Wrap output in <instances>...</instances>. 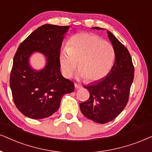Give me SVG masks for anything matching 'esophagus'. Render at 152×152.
<instances>
[{
    "mask_svg": "<svg viewBox=\"0 0 152 152\" xmlns=\"http://www.w3.org/2000/svg\"><path fill=\"white\" fill-rule=\"evenodd\" d=\"M74 86L76 89H80V88H82L81 86L79 85V84H77V83H74Z\"/></svg>",
    "mask_w": 152,
    "mask_h": 152,
    "instance_id": "34e87169",
    "label": "esophagus"
}]
</instances>
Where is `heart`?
I'll return each instance as SVG.
<instances>
[{
  "label": "heart",
  "instance_id": "1",
  "mask_svg": "<svg viewBox=\"0 0 152 152\" xmlns=\"http://www.w3.org/2000/svg\"><path fill=\"white\" fill-rule=\"evenodd\" d=\"M115 59L114 47L93 34L80 33L71 38L60 51L59 62L62 74L70 78L78 62V76L88 81L102 79L110 72Z\"/></svg>",
  "mask_w": 152,
  "mask_h": 152
}]
</instances>
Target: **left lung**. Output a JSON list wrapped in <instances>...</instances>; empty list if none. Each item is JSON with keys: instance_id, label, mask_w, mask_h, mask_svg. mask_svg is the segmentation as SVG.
<instances>
[{"instance_id": "obj_1", "label": "left lung", "mask_w": 152, "mask_h": 152, "mask_svg": "<svg viewBox=\"0 0 152 152\" xmlns=\"http://www.w3.org/2000/svg\"><path fill=\"white\" fill-rule=\"evenodd\" d=\"M107 32L115 50V62L104 78L84 86L90 92V98L80 104V111L86 118L101 124L111 121L124 110L135 72L128 49L109 31Z\"/></svg>"}]
</instances>
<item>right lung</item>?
<instances>
[{
    "mask_svg": "<svg viewBox=\"0 0 152 152\" xmlns=\"http://www.w3.org/2000/svg\"><path fill=\"white\" fill-rule=\"evenodd\" d=\"M69 26L44 24L32 32L19 46L10 78L17 108L26 117L47 118L58 110L62 96L72 93L74 84L63 77L59 55ZM34 51L46 57L41 70H34L29 58Z\"/></svg>",
    "mask_w": 152,
    "mask_h": 152,
    "instance_id": "obj_1",
    "label": "right lung"
}]
</instances>
